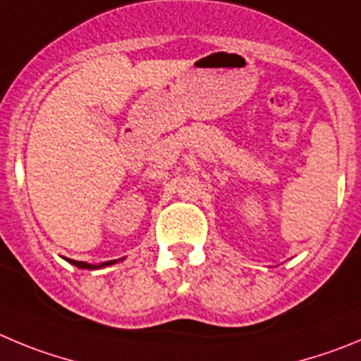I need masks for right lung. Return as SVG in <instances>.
Listing matches in <instances>:
<instances>
[{
	"label": "right lung",
	"instance_id": "1",
	"mask_svg": "<svg viewBox=\"0 0 361 361\" xmlns=\"http://www.w3.org/2000/svg\"><path fill=\"white\" fill-rule=\"evenodd\" d=\"M70 262H73V264H75V266H79V268H87V269H95V268H102V266H109V264H113V261H109V262H104V264H100V266H95V264H87V262H80V261H70Z\"/></svg>",
	"mask_w": 361,
	"mask_h": 361
}]
</instances>
